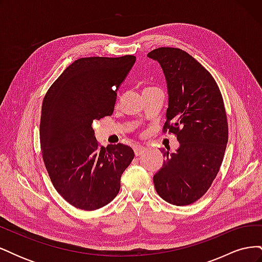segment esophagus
<instances>
[{"label":"esophagus","mask_w":262,"mask_h":262,"mask_svg":"<svg viewBox=\"0 0 262 262\" xmlns=\"http://www.w3.org/2000/svg\"><path fill=\"white\" fill-rule=\"evenodd\" d=\"M147 148L144 147V146H141V145H137L134 146V154H136V156H140L142 154H144V152Z\"/></svg>","instance_id":"obj_1"}]
</instances>
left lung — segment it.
Instances as JSON below:
<instances>
[{
    "mask_svg": "<svg viewBox=\"0 0 262 262\" xmlns=\"http://www.w3.org/2000/svg\"><path fill=\"white\" fill-rule=\"evenodd\" d=\"M147 57L160 62L167 81L163 132L175 134L180 143L175 153L163 149L166 160L154 186L166 202L192 204L208 191L223 162L228 141L223 97L209 71L186 51L162 47Z\"/></svg>",
    "mask_w": 262,
    "mask_h": 262,
    "instance_id": "8db88e82",
    "label": "left lung"
}]
</instances>
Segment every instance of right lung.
<instances>
[{"label":"right lung","mask_w":262,"mask_h":262,"mask_svg":"<svg viewBox=\"0 0 262 262\" xmlns=\"http://www.w3.org/2000/svg\"><path fill=\"white\" fill-rule=\"evenodd\" d=\"M134 55L75 60L46 93L40 118L42 160L55 190L73 207L94 211L112 202L133 149L101 146L92 123L114 113L117 90Z\"/></svg>","instance_id":"add662e5"}]
</instances>
